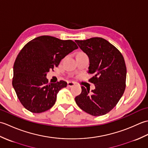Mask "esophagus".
I'll return each instance as SVG.
<instances>
[{
  "mask_svg": "<svg viewBox=\"0 0 148 148\" xmlns=\"http://www.w3.org/2000/svg\"><path fill=\"white\" fill-rule=\"evenodd\" d=\"M75 84V83L74 82V81H69V82L67 83V86H69V87H72Z\"/></svg>",
  "mask_w": 148,
  "mask_h": 148,
  "instance_id": "34e87169",
  "label": "esophagus"
}]
</instances>
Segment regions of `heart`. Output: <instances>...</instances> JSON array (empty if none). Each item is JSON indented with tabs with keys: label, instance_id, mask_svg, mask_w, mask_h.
I'll return each instance as SVG.
<instances>
[{
	"label": "heart",
	"instance_id": "b5f03b06",
	"mask_svg": "<svg viewBox=\"0 0 148 148\" xmlns=\"http://www.w3.org/2000/svg\"><path fill=\"white\" fill-rule=\"evenodd\" d=\"M82 54H84V53H83V52H79V53H77V55H82Z\"/></svg>",
	"mask_w": 148,
	"mask_h": 148
}]
</instances>
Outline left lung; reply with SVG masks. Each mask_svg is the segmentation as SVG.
Here are the masks:
<instances>
[{
	"mask_svg": "<svg viewBox=\"0 0 148 148\" xmlns=\"http://www.w3.org/2000/svg\"><path fill=\"white\" fill-rule=\"evenodd\" d=\"M75 41L88 56V72L93 75L89 81L95 86L92 92L81 86L82 92L76 97L75 101L83 111L91 115H104L116 106L126 88L124 58L114 46L101 37Z\"/></svg>",
	"mask_w": 148,
	"mask_h": 148,
	"instance_id": "left-lung-1",
	"label": "left lung"
}]
</instances>
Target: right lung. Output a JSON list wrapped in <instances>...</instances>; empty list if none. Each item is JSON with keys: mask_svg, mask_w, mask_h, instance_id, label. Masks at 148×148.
Returning <instances> with one entry per match:
<instances>
[{"mask_svg": "<svg viewBox=\"0 0 148 148\" xmlns=\"http://www.w3.org/2000/svg\"><path fill=\"white\" fill-rule=\"evenodd\" d=\"M77 48L72 40L49 36L37 37L24 46L14 62L12 84L25 108L40 113L54 106L57 93L67 83L62 80L49 83L46 73Z\"/></svg>", "mask_w": 148, "mask_h": 148, "instance_id": "add662e5", "label": "right lung"}]
</instances>
